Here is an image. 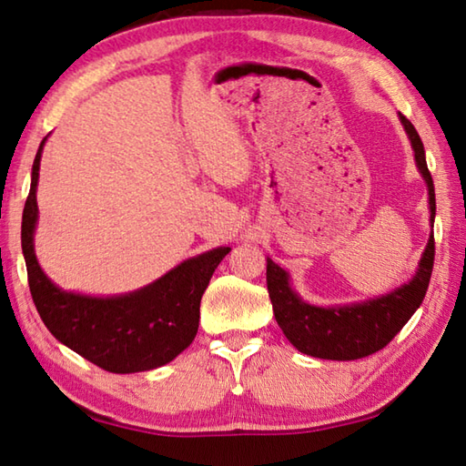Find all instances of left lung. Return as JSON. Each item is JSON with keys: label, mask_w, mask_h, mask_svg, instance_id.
<instances>
[{"label": "left lung", "mask_w": 466, "mask_h": 466, "mask_svg": "<svg viewBox=\"0 0 466 466\" xmlns=\"http://www.w3.org/2000/svg\"><path fill=\"white\" fill-rule=\"evenodd\" d=\"M399 120L410 140L414 164L427 184L431 212L427 248L422 250L417 270L410 279L390 292L374 296V299L319 306L306 302L292 286L290 274L270 256L266 258V284H268L274 319L294 349L314 356V359L356 360L384 349L410 320V316L417 312L424 294H427L434 262L432 226L434 214H437L434 184L420 136L402 114H399Z\"/></svg>", "instance_id": "left-lung-1"}]
</instances>
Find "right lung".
Listing matches in <instances>:
<instances>
[{"label":"right lung","instance_id":"add662e5","mask_svg":"<svg viewBox=\"0 0 466 466\" xmlns=\"http://www.w3.org/2000/svg\"><path fill=\"white\" fill-rule=\"evenodd\" d=\"M47 136L37 147L32 186L24 208L22 250L35 309L47 330L67 349L104 370L130 374L172 362L192 344L200 322V300L216 266L230 252L218 246L186 258L160 279L124 294L64 290L37 262V180Z\"/></svg>","mask_w":466,"mask_h":466}]
</instances>
